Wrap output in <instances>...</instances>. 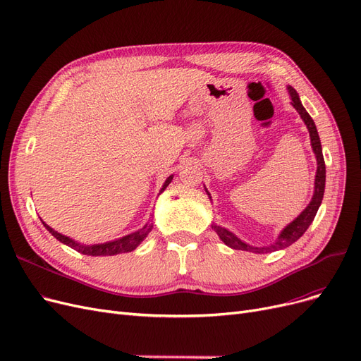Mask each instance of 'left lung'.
<instances>
[{
	"instance_id": "left-lung-1",
	"label": "left lung",
	"mask_w": 361,
	"mask_h": 361,
	"mask_svg": "<svg viewBox=\"0 0 361 361\" xmlns=\"http://www.w3.org/2000/svg\"><path fill=\"white\" fill-rule=\"evenodd\" d=\"M292 97V105L293 108L299 112L300 118L304 120V123L307 124V128L310 132V137H311V147L312 151L315 154L317 158V175H315V183H314V195L312 200L310 201V204L307 206V209L302 212L298 218L287 225L279 235V238L274 241L269 246H264V247H255L250 246V244L241 241L238 237H235L231 231L213 224L212 229L214 231L216 234L219 235V238L226 244L228 247L235 249V250H246V252H253V253H269V252H276L280 249H284L287 246H290L292 243H295L296 240H299L302 235H304L305 231L308 229V226L312 224L317 210H319L322 200L324 195V185H326V164H324V158H323V151H322V142L319 137V132H317V127L312 121V118L310 117V114L305 111V108L302 106L299 94L296 93V90L293 87H287ZM207 192V190H206ZM207 195H210L207 192Z\"/></svg>"
}]
</instances>
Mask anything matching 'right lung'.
Listing matches in <instances>:
<instances>
[{
	"mask_svg": "<svg viewBox=\"0 0 361 361\" xmlns=\"http://www.w3.org/2000/svg\"><path fill=\"white\" fill-rule=\"evenodd\" d=\"M173 175L169 176L163 185V188L160 190V194L167 188L169 183L171 182ZM42 222V221H41ZM42 225L46 226V229L49 233L56 238L59 240L61 243L66 244L71 249H74L82 255H89V256H112V255H118V253H127V252H132L135 250L139 244L147 238V235L151 233L152 229V224H145L140 229L135 231V233L128 234L126 237H121L118 240H114V241H108V243H102V244H93V246H85V244L77 243L75 240H72L61 233H57L53 228H50L46 222H42Z\"/></svg>",
	"mask_w": 361,
	"mask_h": 361,
	"instance_id": "obj_1",
	"label": "right lung"
}]
</instances>
